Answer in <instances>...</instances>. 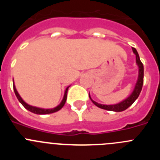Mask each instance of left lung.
<instances>
[{"mask_svg": "<svg viewBox=\"0 0 160 160\" xmlns=\"http://www.w3.org/2000/svg\"><path fill=\"white\" fill-rule=\"evenodd\" d=\"M133 53L135 54V58H136V64L138 67V75L137 82L135 83V88L133 90L132 93L128 96L126 99L122 100L120 102L116 103V104H113V105H103V104H100V103L96 102L95 101L90 98V94H89V97H90V100L92 101L94 105L97 106L98 107H99L101 109H104L107 111H114V112H121V111H125L126 109H128V107H131L132 105L134 102L138 98V95L140 94L141 90H142V85H143V65L141 62L138 53L137 52L136 49L135 48H132Z\"/></svg>", "mask_w": 160, "mask_h": 160, "instance_id": "8db88e82", "label": "left lung"}]
</instances>
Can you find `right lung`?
<instances>
[{"instance_id": "obj_1", "label": "right lung", "mask_w": 160, "mask_h": 160, "mask_svg": "<svg viewBox=\"0 0 160 160\" xmlns=\"http://www.w3.org/2000/svg\"><path fill=\"white\" fill-rule=\"evenodd\" d=\"M12 82H13V81H12ZM69 87H66V90H65L64 96H63L62 100V102H61V103L59 104L58 106H57L56 107H54V108H52V109H44V108H40V107H33V106L29 105L28 103L25 102L24 101L23 99H22V97L20 96V94H18V90H17V89H16V87H15V85L13 84L14 92H15V94H16L17 98H18V101L22 103V106H23V107H25V109H27L28 111H29L30 112L34 113V114H52V113L57 112V111H58L59 110H61V109L62 108L63 106H64L65 103H66V98H67V91H68V89H69Z\"/></svg>"}]
</instances>
